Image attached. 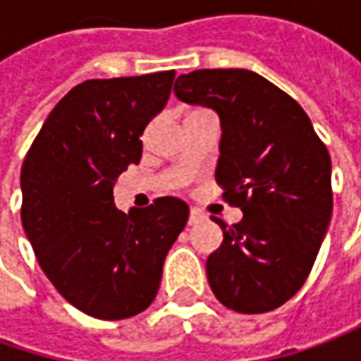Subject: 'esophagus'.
Returning <instances> with one entry per match:
<instances>
[{
  "mask_svg": "<svg viewBox=\"0 0 361 361\" xmlns=\"http://www.w3.org/2000/svg\"><path fill=\"white\" fill-rule=\"evenodd\" d=\"M204 218H206V216H204L202 212L196 210V208H192V210H190V220H188V222H190V224H197V222L204 220Z\"/></svg>",
  "mask_w": 361,
  "mask_h": 361,
  "instance_id": "obj_1",
  "label": "esophagus"
}]
</instances>
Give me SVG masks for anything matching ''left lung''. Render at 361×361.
Segmentation results:
<instances>
[{"instance_id": "obj_1", "label": "left lung", "mask_w": 361, "mask_h": 361, "mask_svg": "<svg viewBox=\"0 0 361 361\" xmlns=\"http://www.w3.org/2000/svg\"><path fill=\"white\" fill-rule=\"evenodd\" d=\"M173 92L218 113L216 181L243 220L222 228L206 260L212 293L238 313H267L303 287L327 232L331 159L307 113L260 74L214 68L181 74Z\"/></svg>"}]
</instances>
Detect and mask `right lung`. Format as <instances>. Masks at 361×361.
Returning a JSON list of instances; mask_svg holds the SVG:
<instances>
[{
  "label": "right lung",
  "instance_id": "obj_1",
  "mask_svg": "<svg viewBox=\"0 0 361 361\" xmlns=\"http://www.w3.org/2000/svg\"><path fill=\"white\" fill-rule=\"evenodd\" d=\"M176 72L85 80L52 109L22 165V224L44 274L76 309L117 322L153 303L188 222L180 197L117 210L115 180L143 153Z\"/></svg>",
  "mask_w": 361,
  "mask_h": 361
}]
</instances>
